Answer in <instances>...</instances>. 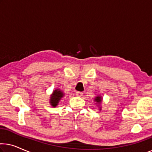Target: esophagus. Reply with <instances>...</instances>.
<instances>
[{
  "mask_svg": "<svg viewBox=\"0 0 152 152\" xmlns=\"http://www.w3.org/2000/svg\"><path fill=\"white\" fill-rule=\"evenodd\" d=\"M75 94H76L77 96L81 97L83 95V93L82 92H80V91H77V92L75 93Z\"/></svg>",
  "mask_w": 152,
  "mask_h": 152,
  "instance_id": "esophagus-1",
  "label": "esophagus"
}]
</instances>
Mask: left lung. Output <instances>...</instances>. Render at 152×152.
Returning <instances> with one entry per match:
<instances>
[{"instance_id":"1","label":"left lung","mask_w":152,"mask_h":152,"mask_svg":"<svg viewBox=\"0 0 152 152\" xmlns=\"http://www.w3.org/2000/svg\"><path fill=\"white\" fill-rule=\"evenodd\" d=\"M102 98L101 96H97L95 98V101L97 103L100 104L102 102ZM99 110H101V107H100V106H99Z\"/></svg>"}]
</instances>
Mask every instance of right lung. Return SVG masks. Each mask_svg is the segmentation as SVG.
Returning <instances> with one entry per match:
<instances>
[{
    "mask_svg": "<svg viewBox=\"0 0 152 152\" xmlns=\"http://www.w3.org/2000/svg\"><path fill=\"white\" fill-rule=\"evenodd\" d=\"M64 95V93L60 89H55L53 92V94L51 95L50 99V104L52 105V107H57L59 102L61 100Z\"/></svg>",
    "mask_w": 152,
    "mask_h": 152,
    "instance_id": "1",
    "label": "right lung"
}]
</instances>
